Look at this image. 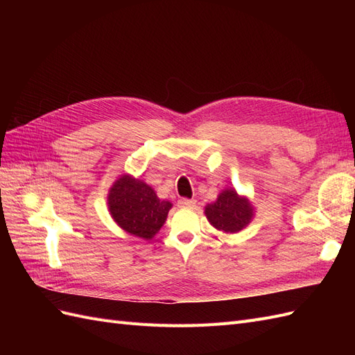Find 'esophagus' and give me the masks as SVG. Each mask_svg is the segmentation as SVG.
Listing matches in <instances>:
<instances>
[{"label":"esophagus","instance_id":"obj_1","mask_svg":"<svg viewBox=\"0 0 355 355\" xmlns=\"http://www.w3.org/2000/svg\"><path fill=\"white\" fill-rule=\"evenodd\" d=\"M196 200H188V198H180L178 201V206L179 207H194L196 206Z\"/></svg>","mask_w":355,"mask_h":355}]
</instances>
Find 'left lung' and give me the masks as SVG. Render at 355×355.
Wrapping results in <instances>:
<instances>
[{
	"mask_svg": "<svg viewBox=\"0 0 355 355\" xmlns=\"http://www.w3.org/2000/svg\"><path fill=\"white\" fill-rule=\"evenodd\" d=\"M204 213L214 228L222 232L234 234L241 231L252 222L254 209L249 198L239 196L234 188H228L220 192L216 201L207 204Z\"/></svg>",
	"mask_w": 355,
	"mask_h": 355,
	"instance_id": "left-lung-1",
	"label": "left lung"
}]
</instances>
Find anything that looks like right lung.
Here are the masks:
<instances>
[{
    "mask_svg": "<svg viewBox=\"0 0 355 355\" xmlns=\"http://www.w3.org/2000/svg\"><path fill=\"white\" fill-rule=\"evenodd\" d=\"M108 209L118 227L125 232L151 240L164 225L171 202L159 200L144 180L123 175L110 189Z\"/></svg>",
    "mask_w": 355,
    "mask_h": 355,
    "instance_id": "1",
    "label": "right lung"
}]
</instances>
